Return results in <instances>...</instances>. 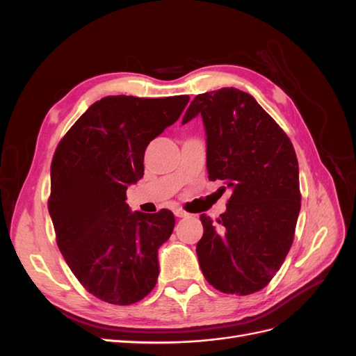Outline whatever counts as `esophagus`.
Segmentation results:
<instances>
[{
    "instance_id": "esophagus-1",
    "label": "esophagus",
    "mask_w": 356,
    "mask_h": 356,
    "mask_svg": "<svg viewBox=\"0 0 356 356\" xmlns=\"http://www.w3.org/2000/svg\"><path fill=\"white\" fill-rule=\"evenodd\" d=\"M174 213H175V217H178V218H184V217H187V215H188L186 211H182L181 208H175Z\"/></svg>"
}]
</instances>
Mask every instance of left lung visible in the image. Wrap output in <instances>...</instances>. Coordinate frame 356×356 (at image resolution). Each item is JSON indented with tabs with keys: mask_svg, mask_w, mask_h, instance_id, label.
Listing matches in <instances>:
<instances>
[{
	"mask_svg": "<svg viewBox=\"0 0 356 356\" xmlns=\"http://www.w3.org/2000/svg\"><path fill=\"white\" fill-rule=\"evenodd\" d=\"M202 115L209 179L232 196L212 221L200 215L203 276L225 294L260 291L281 268L300 212L298 161L289 138L254 96L234 88L197 95L182 124Z\"/></svg>",
	"mask_w": 356,
	"mask_h": 356,
	"instance_id": "obj_1",
	"label": "left lung"
}]
</instances>
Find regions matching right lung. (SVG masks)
Wrapping results in <instances>:
<instances>
[{"label": "right lung", "mask_w": 356, "mask_h": 356, "mask_svg": "<svg viewBox=\"0 0 356 356\" xmlns=\"http://www.w3.org/2000/svg\"><path fill=\"white\" fill-rule=\"evenodd\" d=\"M190 101L105 96L62 138L50 168L49 212L67 264L90 294L127 306L157 282L159 248L174 213L132 212L126 190L144 175L145 148Z\"/></svg>", "instance_id": "obj_1"}]
</instances>
